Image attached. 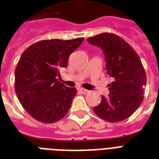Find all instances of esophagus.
I'll list each match as a JSON object with an SVG mask.
<instances>
[{"label":"esophagus","instance_id":"esophagus-1","mask_svg":"<svg viewBox=\"0 0 159 159\" xmlns=\"http://www.w3.org/2000/svg\"><path fill=\"white\" fill-rule=\"evenodd\" d=\"M78 91L82 93V95H86V94H88V93L90 92V91H88V90H86V89H83V88H79L78 89Z\"/></svg>","mask_w":159,"mask_h":159}]
</instances>
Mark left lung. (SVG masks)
Segmentation results:
<instances>
[{
  "instance_id": "obj_1",
  "label": "left lung",
  "mask_w": 159,
  "mask_h": 159,
  "mask_svg": "<svg viewBox=\"0 0 159 159\" xmlns=\"http://www.w3.org/2000/svg\"><path fill=\"white\" fill-rule=\"evenodd\" d=\"M87 42L100 47L104 53L108 75L109 94L94 112L107 122H117L133 114L143 101L146 74L137 53L122 37L104 33L87 38Z\"/></svg>"
}]
</instances>
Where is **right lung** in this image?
Masks as SVG:
<instances>
[{"label": "right lung", "instance_id": "right-lung-1", "mask_svg": "<svg viewBox=\"0 0 159 159\" xmlns=\"http://www.w3.org/2000/svg\"><path fill=\"white\" fill-rule=\"evenodd\" d=\"M83 40H44L22 54L15 73V93L26 112L37 121L52 123L68 113L77 90L67 87L57 77Z\"/></svg>", "mask_w": 159, "mask_h": 159}]
</instances>
